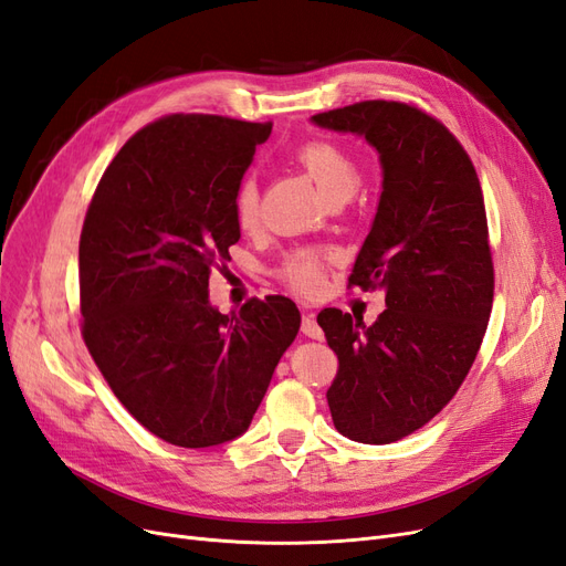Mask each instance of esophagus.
Listing matches in <instances>:
<instances>
[{
  "instance_id": "34e87169",
  "label": "esophagus",
  "mask_w": 566,
  "mask_h": 566,
  "mask_svg": "<svg viewBox=\"0 0 566 566\" xmlns=\"http://www.w3.org/2000/svg\"><path fill=\"white\" fill-rule=\"evenodd\" d=\"M302 333L306 337H312V339H323V331H321V325L316 323L314 314H304L302 316Z\"/></svg>"
}]
</instances>
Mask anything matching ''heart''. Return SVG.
<instances>
[{"label":"heart","mask_w":566,"mask_h":566,"mask_svg":"<svg viewBox=\"0 0 566 566\" xmlns=\"http://www.w3.org/2000/svg\"><path fill=\"white\" fill-rule=\"evenodd\" d=\"M295 160L310 172V177L318 184L321 191L325 193L331 202L335 200H347L358 186V167L349 153L339 144L331 139H306L295 148ZM233 217L235 224L243 231H252L260 224L262 217V196H260V184L252 175L243 177L235 184L233 191ZM328 256L304 250L290 254L283 269L281 279L297 290V293H318L323 285V273Z\"/></svg>","instance_id":"b5f03b06"}]
</instances>
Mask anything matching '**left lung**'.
Segmentation results:
<instances>
[{"label": "left lung", "mask_w": 566, "mask_h": 566, "mask_svg": "<svg viewBox=\"0 0 566 566\" xmlns=\"http://www.w3.org/2000/svg\"><path fill=\"white\" fill-rule=\"evenodd\" d=\"M380 153L382 193L349 287L385 290L373 325L323 310L337 354L328 389L335 430L391 443L447 406L482 347L493 304V260L482 186L455 136L401 101H361L312 117Z\"/></svg>", "instance_id": "1"}]
</instances>
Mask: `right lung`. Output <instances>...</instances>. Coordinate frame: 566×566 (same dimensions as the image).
Returning <instances> with one entry per match:
<instances>
[{
    "label": "right lung",
    "mask_w": 566,
    "mask_h": 566,
    "mask_svg": "<svg viewBox=\"0 0 566 566\" xmlns=\"http://www.w3.org/2000/svg\"><path fill=\"white\" fill-rule=\"evenodd\" d=\"M269 134L271 123L165 115L119 148L84 217V345L119 403L175 447L241 437L300 331L283 295L231 314L208 295L241 238L235 184Z\"/></svg>",
    "instance_id": "1"
}]
</instances>
